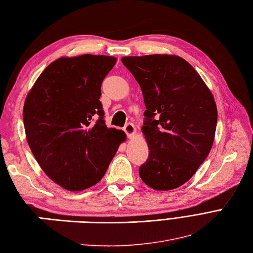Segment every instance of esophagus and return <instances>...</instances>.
Instances as JSON below:
<instances>
[{
	"label": "esophagus",
	"instance_id": "1",
	"mask_svg": "<svg viewBox=\"0 0 253 253\" xmlns=\"http://www.w3.org/2000/svg\"><path fill=\"white\" fill-rule=\"evenodd\" d=\"M123 130H125V132L126 133L127 137L131 138L134 135V133H135V126H134L133 123L128 122V123H126V126L123 127Z\"/></svg>",
	"mask_w": 253,
	"mask_h": 253
}]
</instances>
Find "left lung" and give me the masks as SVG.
Segmentation results:
<instances>
[{"label": "left lung", "instance_id": "obj_1", "mask_svg": "<svg viewBox=\"0 0 253 253\" xmlns=\"http://www.w3.org/2000/svg\"><path fill=\"white\" fill-rule=\"evenodd\" d=\"M121 61L141 86L146 106L142 132L149 155L139 176L156 190L182 186L212 148L217 121L213 95L179 56H126Z\"/></svg>", "mask_w": 253, "mask_h": 253}]
</instances>
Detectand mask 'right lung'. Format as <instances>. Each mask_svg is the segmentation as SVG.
Masks as SVG:
<instances>
[{
    "mask_svg": "<svg viewBox=\"0 0 253 253\" xmlns=\"http://www.w3.org/2000/svg\"><path fill=\"white\" fill-rule=\"evenodd\" d=\"M116 61L91 54L60 57L44 69L26 97L28 145L44 173L67 190L98 183L126 141L125 132L105 125L99 102L102 82Z\"/></svg>",
    "mask_w": 253,
    "mask_h": 253,
    "instance_id": "1",
    "label": "right lung"
}]
</instances>
